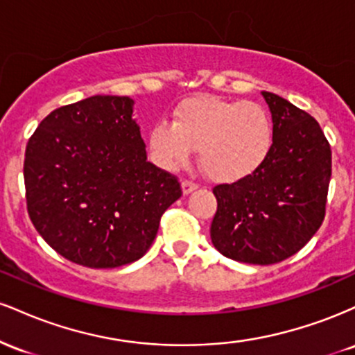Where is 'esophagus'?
Returning a JSON list of instances; mask_svg holds the SVG:
<instances>
[{
  "instance_id": "obj_1",
  "label": "esophagus",
  "mask_w": 355,
  "mask_h": 355,
  "mask_svg": "<svg viewBox=\"0 0 355 355\" xmlns=\"http://www.w3.org/2000/svg\"><path fill=\"white\" fill-rule=\"evenodd\" d=\"M197 189H198V185L195 182H190V180H183L182 182L183 195H189V193H191V191L197 190Z\"/></svg>"
}]
</instances>
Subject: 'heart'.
<instances>
[{
	"label": "heart",
	"mask_w": 355,
	"mask_h": 355,
	"mask_svg": "<svg viewBox=\"0 0 355 355\" xmlns=\"http://www.w3.org/2000/svg\"><path fill=\"white\" fill-rule=\"evenodd\" d=\"M274 141L272 120L255 101L195 96L173 110L172 125L158 121L148 132L152 160L166 172L198 160L211 180L239 182L267 160Z\"/></svg>",
	"instance_id": "obj_1"
}]
</instances>
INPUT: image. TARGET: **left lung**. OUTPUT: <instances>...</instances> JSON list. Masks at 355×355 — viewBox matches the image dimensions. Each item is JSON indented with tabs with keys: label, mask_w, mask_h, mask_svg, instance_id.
<instances>
[{
	"label": "left lung",
	"mask_w": 355,
	"mask_h": 355,
	"mask_svg": "<svg viewBox=\"0 0 355 355\" xmlns=\"http://www.w3.org/2000/svg\"><path fill=\"white\" fill-rule=\"evenodd\" d=\"M274 123L267 160L250 177L214 189L211 243L222 255L270 266L297 254L325 217L331 145L307 112L262 92Z\"/></svg>",
	"instance_id": "1"
}]
</instances>
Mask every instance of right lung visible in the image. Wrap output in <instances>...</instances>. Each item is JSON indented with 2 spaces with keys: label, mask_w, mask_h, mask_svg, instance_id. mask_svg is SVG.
<instances>
[{
  "label": "right lung",
  "mask_w": 355,
  "mask_h": 355,
  "mask_svg": "<svg viewBox=\"0 0 355 355\" xmlns=\"http://www.w3.org/2000/svg\"><path fill=\"white\" fill-rule=\"evenodd\" d=\"M128 96L95 95L53 110L24 153L26 205L53 250L89 268L146 254L164 211L182 197L177 177L146 160Z\"/></svg>",
  "instance_id": "obj_1"
}]
</instances>
